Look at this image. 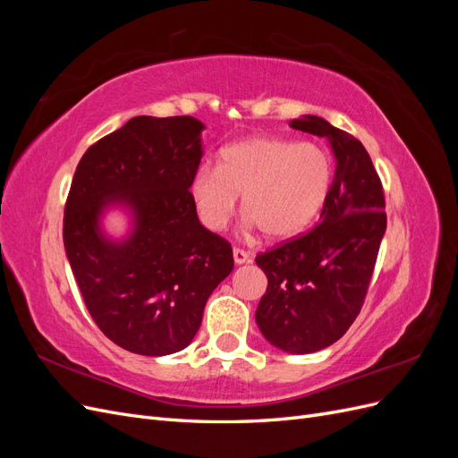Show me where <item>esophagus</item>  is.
Listing matches in <instances>:
<instances>
[{
    "label": "esophagus",
    "instance_id": "34e87169",
    "mask_svg": "<svg viewBox=\"0 0 458 458\" xmlns=\"http://www.w3.org/2000/svg\"><path fill=\"white\" fill-rule=\"evenodd\" d=\"M233 259H234V263H237V266H242V263H246L248 259H250V256H248V252L241 250V248H234V250H233Z\"/></svg>",
    "mask_w": 458,
    "mask_h": 458
}]
</instances>
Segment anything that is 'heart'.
Segmentation results:
<instances>
[{"label":"heart","instance_id":"1","mask_svg":"<svg viewBox=\"0 0 458 458\" xmlns=\"http://www.w3.org/2000/svg\"><path fill=\"white\" fill-rule=\"evenodd\" d=\"M332 160L315 143L252 135L221 150L217 168L192 177L191 199L206 229L224 231L242 195L246 224L271 241L294 239L323 210Z\"/></svg>","mask_w":458,"mask_h":458}]
</instances>
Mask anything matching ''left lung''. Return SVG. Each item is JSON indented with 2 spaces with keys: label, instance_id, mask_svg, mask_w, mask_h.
<instances>
[{
  "label": "left lung",
  "instance_id": "obj_1",
  "mask_svg": "<svg viewBox=\"0 0 458 458\" xmlns=\"http://www.w3.org/2000/svg\"><path fill=\"white\" fill-rule=\"evenodd\" d=\"M290 128L325 137L336 170L318 225L256 258L267 276L256 323L275 348L306 355L340 340L361 311L386 214L382 183L361 141L311 114Z\"/></svg>",
  "mask_w": 458,
  "mask_h": 458
}]
</instances>
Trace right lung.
Instances as JSON below:
<instances>
[{
  "instance_id": "add662e5",
  "label": "right lung",
  "mask_w": 458,
  "mask_h": 458,
  "mask_svg": "<svg viewBox=\"0 0 458 458\" xmlns=\"http://www.w3.org/2000/svg\"><path fill=\"white\" fill-rule=\"evenodd\" d=\"M192 116H135L81 157L64 208L68 263L93 321L131 353L185 350L233 271L231 244L199 221L191 183L204 155ZM110 211L127 217L113 235Z\"/></svg>"
}]
</instances>
